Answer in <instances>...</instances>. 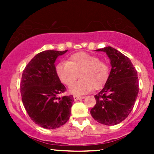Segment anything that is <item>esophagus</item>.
Here are the masks:
<instances>
[{"mask_svg":"<svg viewBox=\"0 0 154 154\" xmlns=\"http://www.w3.org/2000/svg\"><path fill=\"white\" fill-rule=\"evenodd\" d=\"M84 98V97H83V96H77V95H74V100H80V99H83Z\"/></svg>","mask_w":154,"mask_h":154,"instance_id":"34e87169","label":"esophagus"}]
</instances>
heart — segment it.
<instances>
[{"label": "heart", "instance_id": "b5f03b06", "mask_svg": "<svg viewBox=\"0 0 154 154\" xmlns=\"http://www.w3.org/2000/svg\"><path fill=\"white\" fill-rule=\"evenodd\" d=\"M57 75L62 83L70 86L78 78L82 80L70 87L73 94H83L93 88L100 89L108 80L109 70L106 63L97 57L86 52H77L68 58L67 63H60L56 68Z\"/></svg>", "mask_w": 154, "mask_h": 154}]
</instances>
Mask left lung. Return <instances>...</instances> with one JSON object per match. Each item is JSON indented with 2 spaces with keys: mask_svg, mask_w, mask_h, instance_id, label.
Returning <instances> with one entry per match:
<instances>
[{
  "mask_svg": "<svg viewBox=\"0 0 154 154\" xmlns=\"http://www.w3.org/2000/svg\"><path fill=\"white\" fill-rule=\"evenodd\" d=\"M110 60L112 68L103 89L94 95L96 104L90 111L95 121L104 125H116L129 116L139 93L136 68L128 57L112 47L97 49Z\"/></svg>",
  "mask_w": 154,
  "mask_h": 154,
  "instance_id": "obj_1",
  "label": "left lung"
}]
</instances>
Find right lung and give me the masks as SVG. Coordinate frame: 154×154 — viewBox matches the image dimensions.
I'll list each match as a JSON object with an SVG mask.
<instances>
[{
  "label": "right lung",
  "instance_id": "add662e5",
  "mask_svg": "<svg viewBox=\"0 0 154 154\" xmlns=\"http://www.w3.org/2000/svg\"><path fill=\"white\" fill-rule=\"evenodd\" d=\"M67 51L38 53L23 71L20 85L23 104L31 120L43 128H58L70 118L74 98L72 95L59 97L66 88L54 65L57 57Z\"/></svg>",
  "mask_w": 154,
  "mask_h": 154
}]
</instances>
